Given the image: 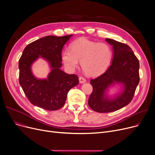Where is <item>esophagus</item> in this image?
I'll return each mask as SVG.
<instances>
[{
  "instance_id": "obj_1",
  "label": "esophagus",
  "mask_w": 155,
  "mask_h": 155,
  "mask_svg": "<svg viewBox=\"0 0 155 155\" xmlns=\"http://www.w3.org/2000/svg\"><path fill=\"white\" fill-rule=\"evenodd\" d=\"M86 82V79L83 77H79V82L80 84H84Z\"/></svg>"
}]
</instances>
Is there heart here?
Instances as JSON below:
<instances>
[{
  "label": "heart",
  "instance_id": "b5f03b06",
  "mask_svg": "<svg viewBox=\"0 0 155 155\" xmlns=\"http://www.w3.org/2000/svg\"><path fill=\"white\" fill-rule=\"evenodd\" d=\"M70 50L62 52L63 63L69 70H75L81 61L84 71L90 76L102 74L109 67L112 58L111 47L105 43H98L85 38L73 41Z\"/></svg>",
  "mask_w": 155,
  "mask_h": 155
}]
</instances>
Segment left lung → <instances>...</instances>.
Returning <instances> with one entry per match:
<instances>
[{
    "mask_svg": "<svg viewBox=\"0 0 155 155\" xmlns=\"http://www.w3.org/2000/svg\"><path fill=\"white\" fill-rule=\"evenodd\" d=\"M105 41L112 46V61L106 71L91 80L93 91L88 101L89 107L100 113L116 111L129 104L140 82V63L132 49L112 39ZM116 83L123 85L124 90L114 98H109L106 94L107 89Z\"/></svg>",
    "mask_w": 155,
    "mask_h": 155,
    "instance_id": "8db88e82",
    "label": "left lung"
}]
</instances>
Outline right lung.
<instances>
[{
    "label": "right lung",
    "mask_w": 155,
    "mask_h": 155,
    "mask_svg": "<svg viewBox=\"0 0 155 155\" xmlns=\"http://www.w3.org/2000/svg\"><path fill=\"white\" fill-rule=\"evenodd\" d=\"M72 35L64 36H48L35 41L24 48L19 61V84L29 102L48 110L61 108L68 91L79 84L78 77L62 71L61 51ZM39 57L50 63L52 70L46 79H38L30 67Z\"/></svg>",
    "instance_id": "add662e5"
}]
</instances>
